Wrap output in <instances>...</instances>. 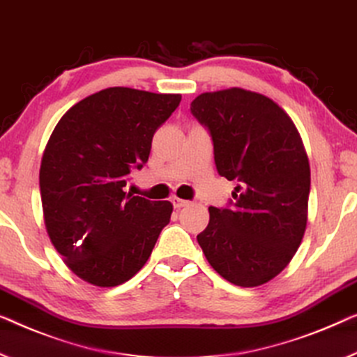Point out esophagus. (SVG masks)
Returning a JSON list of instances; mask_svg holds the SVG:
<instances>
[{
  "mask_svg": "<svg viewBox=\"0 0 357 357\" xmlns=\"http://www.w3.org/2000/svg\"><path fill=\"white\" fill-rule=\"evenodd\" d=\"M172 204H173L174 208L179 210V208H183V206L188 205V200H183V199H178V197H173Z\"/></svg>",
  "mask_w": 357,
  "mask_h": 357,
  "instance_id": "esophagus-1",
  "label": "esophagus"
}]
</instances>
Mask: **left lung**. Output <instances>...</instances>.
I'll return each mask as SVG.
<instances>
[{"instance_id": "1", "label": "left lung", "mask_w": 357, "mask_h": 357, "mask_svg": "<svg viewBox=\"0 0 357 357\" xmlns=\"http://www.w3.org/2000/svg\"><path fill=\"white\" fill-rule=\"evenodd\" d=\"M190 114L210 132L218 173L236 183L225 208H208L197 242L231 284H266L306 229L311 173L300 132L274 100L242 88L197 96Z\"/></svg>"}]
</instances>
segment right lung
<instances>
[{
	"mask_svg": "<svg viewBox=\"0 0 357 357\" xmlns=\"http://www.w3.org/2000/svg\"><path fill=\"white\" fill-rule=\"evenodd\" d=\"M179 102L181 94L107 88L68 109L52 131L40 168L46 229L84 282L115 287L130 280L169 222V202L125 188Z\"/></svg>",
	"mask_w": 357,
	"mask_h": 357,
	"instance_id": "obj_1",
	"label": "right lung"
}]
</instances>
